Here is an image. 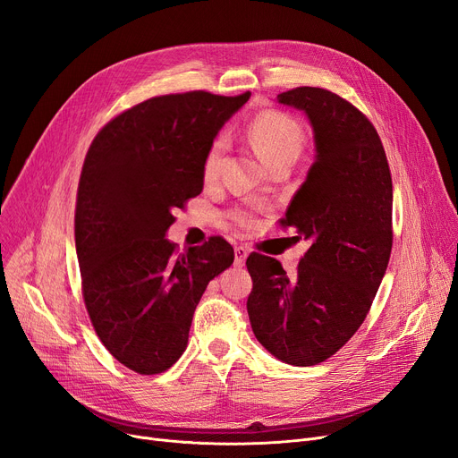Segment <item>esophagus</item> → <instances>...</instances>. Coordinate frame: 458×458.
I'll list each match as a JSON object with an SVG mask.
<instances>
[{
  "mask_svg": "<svg viewBox=\"0 0 458 458\" xmlns=\"http://www.w3.org/2000/svg\"><path fill=\"white\" fill-rule=\"evenodd\" d=\"M233 254H235V266H239V267L245 266L249 250H247L245 247H235V249H233Z\"/></svg>",
  "mask_w": 458,
  "mask_h": 458,
  "instance_id": "1",
  "label": "esophagus"
}]
</instances>
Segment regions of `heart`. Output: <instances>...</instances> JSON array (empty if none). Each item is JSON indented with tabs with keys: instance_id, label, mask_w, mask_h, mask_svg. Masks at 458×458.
<instances>
[{
	"instance_id": "obj_1",
	"label": "heart",
	"mask_w": 458,
	"mask_h": 458,
	"mask_svg": "<svg viewBox=\"0 0 458 458\" xmlns=\"http://www.w3.org/2000/svg\"><path fill=\"white\" fill-rule=\"evenodd\" d=\"M247 137H249V142L252 144L254 152L269 168L285 159L295 161L302 150V142H304L302 128L292 116L276 113V111H266L258 114L247 128ZM223 154H225V142L215 140L206 154L204 166H202V174L206 182H213L216 180V176H219ZM232 219L239 226L252 225V216L247 211H233Z\"/></svg>"
}]
</instances>
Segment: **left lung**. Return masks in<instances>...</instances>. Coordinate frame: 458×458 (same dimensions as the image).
I'll list each match as a JSON object with an SVG mask.
<instances>
[{"instance_id": "8db88e82", "label": "left lung", "mask_w": 458, "mask_h": 458, "mask_svg": "<svg viewBox=\"0 0 458 458\" xmlns=\"http://www.w3.org/2000/svg\"><path fill=\"white\" fill-rule=\"evenodd\" d=\"M276 102L302 111L314 131V163L282 226L310 249L297 275L252 252L247 301L256 340L290 366H316L364 323L392 252L394 189L369 120L325 89L299 87Z\"/></svg>"}]
</instances>
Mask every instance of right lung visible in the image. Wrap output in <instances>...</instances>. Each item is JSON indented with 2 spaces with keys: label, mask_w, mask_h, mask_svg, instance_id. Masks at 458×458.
Returning a JSON list of instances; mask_svg holds the SVG:
<instances>
[{
  "label": "right lung",
  "mask_w": 458,
  "mask_h": 458,
  "mask_svg": "<svg viewBox=\"0 0 458 458\" xmlns=\"http://www.w3.org/2000/svg\"><path fill=\"white\" fill-rule=\"evenodd\" d=\"M249 98L157 96L113 118L87 152L76 204L83 299L106 349L135 373L176 362L209 280L233 263L223 237L178 254L165 235L174 209L202 192L206 154Z\"/></svg>",
  "instance_id": "right-lung-1"
}]
</instances>
